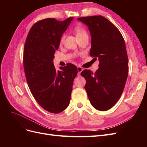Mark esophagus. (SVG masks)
Segmentation results:
<instances>
[{"label":"esophagus","mask_w":147,"mask_h":147,"mask_svg":"<svg viewBox=\"0 0 147 147\" xmlns=\"http://www.w3.org/2000/svg\"><path fill=\"white\" fill-rule=\"evenodd\" d=\"M77 70H78V75H80V73L83 71V68L82 67L80 66H78L77 67Z\"/></svg>","instance_id":"esophagus-1"}]
</instances>
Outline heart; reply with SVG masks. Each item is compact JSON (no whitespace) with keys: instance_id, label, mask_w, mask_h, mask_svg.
Instances as JSON below:
<instances>
[{"instance_id":"1","label":"heart","mask_w":147,"mask_h":147,"mask_svg":"<svg viewBox=\"0 0 147 147\" xmlns=\"http://www.w3.org/2000/svg\"><path fill=\"white\" fill-rule=\"evenodd\" d=\"M74 32L75 33V35H76L77 38L78 37H81L83 36H84V35H88V32L86 30L83 28L82 26H77L74 28ZM65 34H63L62 35L61 38H60V42L63 43L64 40H65Z\"/></svg>"}]
</instances>
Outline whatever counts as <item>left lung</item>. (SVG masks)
Wrapping results in <instances>:
<instances>
[{
  "label": "left lung",
  "mask_w": 147,
  "mask_h": 147,
  "mask_svg": "<svg viewBox=\"0 0 147 147\" xmlns=\"http://www.w3.org/2000/svg\"><path fill=\"white\" fill-rule=\"evenodd\" d=\"M88 26L91 35L90 56L99 58L95 73L82 71L91 105L100 111L110 109L123 92L128 75V57L124 38L113 24L102 16L78 18Z\"/></svg>",
  "instance_id": "obj_1"
}]
</instances>
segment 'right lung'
<instances>
[{"label":"right lung","instance_id":"right-lung-1","mask_svg":"<svg viewBox=\"0 0 147 147\" xmlns=\"http://www.w3.org/2000/svg\"><path fill=\"white\" fill-rule=\"evenodd\" d=\"M72 20L47 18L37 21L30 28L24 44L23 65L29 90L37 103L53 113H59L68 107L78 73L72 64L56 71L53 63L62 34Z\"/></svg>","mask_w":147,"mask_h":147}]
</instances>
